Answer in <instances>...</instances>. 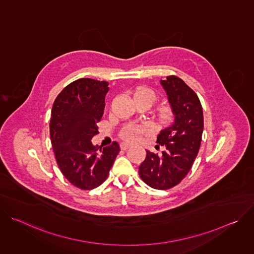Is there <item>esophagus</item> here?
Wrapping results in <instances>:
<instances>
[{"label": "esophagus", "instance_id": "esophagus-1", "mask_svg": "<svg viewBox=\"0 0 254 254\" xmlns=\"http://www.w3.org/2000/svg\"><path fill=\"white\" fill-rule=\"evenodd\" d=\"M132 144V142H129V141H124V142H122V144H121V147H122V149L123 150H127V148H129L130 146Z\"/></svg>", "mask_w": 254, "mask_h": 254}]
</instances>
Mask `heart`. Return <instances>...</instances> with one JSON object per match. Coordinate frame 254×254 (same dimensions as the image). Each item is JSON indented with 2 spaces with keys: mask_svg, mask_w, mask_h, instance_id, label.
Listing matches in <instances>:
<instances>
[{
  "mask_svg": "<svg viewBox=\"0 0 254 254\" xmlns=\"http://www.w3.org/2000/svg\"><path fill=\"white\" fill-rule=\"evenodd\" d=\"M134 98H135V100H137V99L147 100L148 102H150L152 104L156 99V93L151 88L139 87L134 92ZM146 131H147V127L144 126L129 125L124 129L123 135L127 139H136V138H138L139 134L146 132Z\"/></svg>",
  "mask_w": 254,
  "mask_h": 254,
  "instance_id": "1",
  "label": "heart"
}]
</instances>
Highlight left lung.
Instances as JSON below:
<instances>
[{"mask_svg":"<svg viewBox=\"0 0 254 254\" xmlns=\"http://www.w3.org/2000/svg\"><path fill=\"white\" fill-rule=\"evenodd\" d=\"M160 83L175 119L158 135L157 142L165 147L164 152L158 155L147 150L138 172L150 187L167 190L178 185L192 168L200 149L204 119L197 94L182 79L172 75Z\"/></svg>","mask_w":254,"mask_h":254,"instance_id":"left-lung-1","label":"left lung"}]
</instances>
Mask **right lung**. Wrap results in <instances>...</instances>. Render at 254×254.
Listing matches in <instances>:
<instances>
[{
  "instance_id": "right-lung-1",
  "label": "right lung",
  "mask_w": 254,
  "mask_h": 254,
  "mask_svg": "<svg viewBox=\"0 0 254 254\" xmlns=\"http://www.w3.org/2000/svg\"><path fill=\"white\" fill-rule=\"evenodd\" d=\"M107 92L108 82L80 78L68 84L53 103L50 138L57 164L69 182L82 190L104 182L121 151L117 141L105 148L91 142Z\"/></svg>"
}]
</instances>
